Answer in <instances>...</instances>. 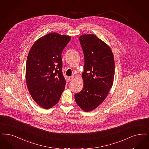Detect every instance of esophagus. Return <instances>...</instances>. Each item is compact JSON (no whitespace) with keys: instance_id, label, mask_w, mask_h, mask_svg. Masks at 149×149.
<instances>
[{"instance_id":"obj_1","label":"esophagus","mask_w":149,"mask_h":149,"mask_svg":"<svg viewBox=\"0 0 149 149\" xmlns=\"http://www.w3.org/2000/svg\"><path fill=\"white\" fill-rule=\"evenodd\" d=\"M73 79H74V77H68V80L69 81H72Z\"/></svg>"}]
</instances>
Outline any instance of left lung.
Masks as SVG:
<instances>
[{
    "label": "left lung",
    "mask_w": 149,
    "mask_h": 149,
    "mask_svg": "<svg viewBox=\"0 0 149 149\" xmlns=\"http://www.w3.org/2000/svg\"><path fill=\"white\" fill-rule=\"evenodd\" d=\"M79 40L84 54L82 90L75 95L77 105L85 112L97 108L107 97L114 77V60L110 47L93 34Z\"/></svg>",
    "instance_id": "left-lung-1"
}]
</instances>
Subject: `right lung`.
I'll return each mask as SVG.
<instances>
[{
	"instance_id": "add662e5",
	"label": "right lung",
	"mask_w": 149,
	"mask_h": 149,
	"mask_svg": "<svg viewBox=\"0 0 149 149\" xmlns=\"http://www.w3.org/2000/svg\"><path fill=\"white\" fill-rule=\"evenodd\" d=\"M71 37L51 32L34 43L26 65L27 87L33 100L45 109L58 102L66 81L62 72V53Z\"/></svg>"
}]
</instances>
